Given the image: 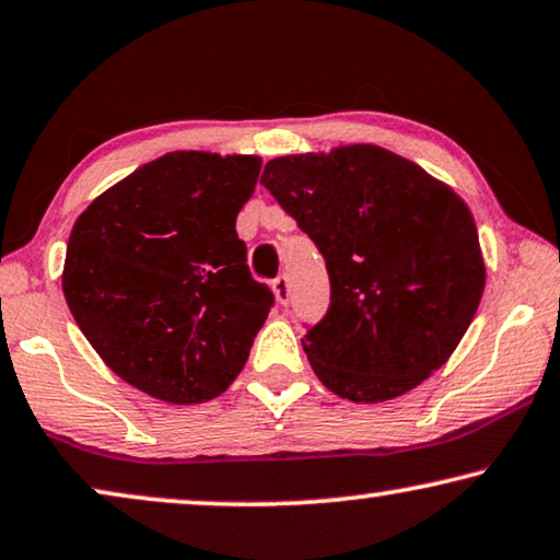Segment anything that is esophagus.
<instances>
[{
  "label": "esophagus",
  "instance_id": "1",
  "mask_svg": "<svg viewBox=\"0 0 560 560\" xmlns=\"http://www.w3.org/2000/svg\"><path fill=\"white\" fill-rule=\"evenodd\" d=\"M271 289H273V294H277V302L279 304H287L289 302V277H277L273 279V283H271Z\"/></svg>",
  "mask_w": 560,
  "mask_h": 560
}]
</instances>
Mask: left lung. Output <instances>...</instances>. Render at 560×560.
Listing matches in <instances>:
<instances>
[{
    "instance_id": "obj_1",
    "label": "left lung",
    "mask_w": 560,
    "mask_h": 560,
    "mask_svg": "<svg viewBox=\"0 0 560 560\" xmlns=\"http://www.w3.org/2000/svg\"><path fill=\"white\" fill-rule=\"evenodd\" d=\"M261 185L325 256L329 310L302 340L325 388L383 404L452 358L485 291L475 218L452 187L375 144L277 156Z\"/></svg>"
}]
</instances>
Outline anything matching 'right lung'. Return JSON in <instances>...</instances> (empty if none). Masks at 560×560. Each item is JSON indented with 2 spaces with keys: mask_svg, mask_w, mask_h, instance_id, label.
<instances>
[{
  "mask_svg": "<svg viewBox=\"0 0 560 560\" xmlns=\"http://www.w3.org/2000/svg\"><path fill=\"white\" fill-rule=\"evenodd\" d=\"M261 156L170 152L98 195L68 238L62 294L85 340L133 388L202 404L246 365L273 294L235 218Z\"/></svg>",
  "mask_w": 560,
  "mask_h": 560,
  "instance_id": "right-lung-1",
  "label": "right lung"
}]
</instances>
